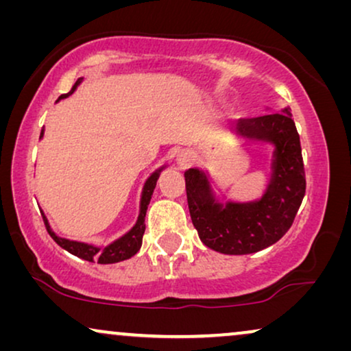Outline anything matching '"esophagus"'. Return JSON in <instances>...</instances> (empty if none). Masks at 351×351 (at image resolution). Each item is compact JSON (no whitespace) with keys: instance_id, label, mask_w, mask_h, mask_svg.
<instances>
[{"instance_id":"1","label":"esophagus","mask_w":351,"mask_h":351,"mask_svg":"<svg viewBox=\"0 0 351 351\" xmlns=\"http://www.w3.org/2000/svg\"><path fill=\"white\" fill-rule=\"evenodd\" d=\"M176 161H177V166H179L180 169H185V167H189L191 165V155L189 152H180L179 155H177Z\"/></svg>"}]
</instances>
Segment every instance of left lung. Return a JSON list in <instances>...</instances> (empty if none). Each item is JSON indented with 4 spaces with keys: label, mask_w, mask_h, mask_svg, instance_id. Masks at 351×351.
I'll use <instances>...</instances> for the list:
<instances>
[{
    "label": "left lung",
    "mask_w": 351,
    "mask_h": 351,
    "mask_svg": "<svg viewBox=\"0 0 351 351\" xmlns=\"http://www.w3.org/2000/svg\"><path fill=\"white\" fill-rule=\"evenodd\" d=\"M234 131L275 145L271 179L262 198L219 203L206 172L196 167L185 172V189L191 222L201 241L217 252L243 256L262 251L285 237L304 199L306 182L300 137L289 108L238 119Z\"/></svg>",
    "instance_id": "1"
}]
</instances>
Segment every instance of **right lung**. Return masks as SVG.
Instances as JSON below:
<instances>
[{
  "instance_id": "obj_1",
  "label": "right lung",
  "mask_w": 351,
  "mask_h": 351,
  "mask_svg": "<svg viewBox=\"0 0 351 351\" xmlns=\"http://www.w3.org/2000/svg\"><path fill=\"white\" fill-rule=\"evenodd\" d=\"M81 80H83V78H80L78 81H76L75 86L71 88L69 94H62L59 100L69 97L70 94H73L75 89L78 88V84L81 83ZM43 132H45V129L41 131L40 138L43 137ZM161 171H162V167H161V169L153 172V174L147 179L145 185H143L142 198H141V213H138V219H137L136 225H134V227L129 230V232L124 234V237L117 239V241H113L112 244H108V246L97 247V246H93V244L71 241V239H65V238L57 237V234L51 230L49 223H47L46 215L41 213L43 220H45L47 233L51 234V238L54 239V241L59 244L62 249H65V251H69L70 254H73V256H76V257L83 258V261L97 262V263H117V262L126 261V258H131L134 254L138 252V249H141V246H142V238H143V233H145L147 208H148V204H150L153 190H155L156 180H158V177H160Z\"/></svg>"
}]
</instances>
